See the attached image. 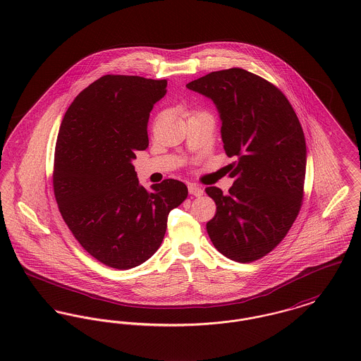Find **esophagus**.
Masks as SVG:
<instances>
[{
  "instance_id": "obj_1",
  "label": "esophagus",
  "mask_w": 361,
  "mask_h": 361,
  "mask_svg": "<svg viewBox=\"0 0 361 361\" xmlns=\"http://www.w3.org/2000/svg\"><path fill=\"white\" fill-rule=\"evenodd\" d=\"M188 191H190V194L194 195V196H202L203 195V190L199 185H195V184L188 185Z\"/></svg>"
}]
</instances>
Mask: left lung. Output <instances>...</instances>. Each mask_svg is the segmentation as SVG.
Listing matches in <instances>:
<instances>
[{
    "mask_svg": "<svg viewBox=\"0 0 361 361\" xmlns=\"http://www.w3.org/2000/svg\"><path fill=\"white\" fill-rule=\"evenodd\" d=\"M187 87L213 100L229 158L228 194L207 187L217 206L206 224L214 247L236 262L275 249L295 221L304 196L306 144L302 126L275 85L243 68L210 73Z\"/></svg>",
    "mask_w": 361,
    "mask_h": 361,
    "instance_id": "left-lung-1",
    "label": "left lung"
}]
</instances>
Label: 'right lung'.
Masks as SVG:
<instances>
[{
	"mask_svg": "<svg viewBox=\"0 0 361 361\" xmlns=\"http://www.w3.org/2000/svg\"><path fill=\"white\" fill-rule=\"evenodd\" d=\"M166 80L104 75L66 112L56 141L54 191L61 217L97 261L130 269L159 249L170 210L188 196L167 178L147 191L132 164L148 147L147 123Z\"/></svg>",
	"mask_w": 361,
	"mask_h": 361,
	"instance_id": "obj_1",
	"label": "right lung"
}]
</instances>
